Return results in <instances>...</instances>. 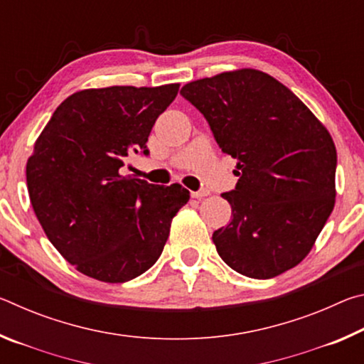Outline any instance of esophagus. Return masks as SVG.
Wrapping results in <instances>:
<instances>
[{"label": "esophagus", "instance_id": "34e87169", "mask_svg": "<svg viewBox=\"0 0 364 364\" xmlns=\"http://www.w3.org/2000/svg\"><path fill=\"white\" fill-rule=\"evenodd\" d=\"M210 194V191L208 189H200V191H191V197H194V199H202V197H205Z\"/></svg>", "mask_w": 364, "mask_h": 364}]
</instances>
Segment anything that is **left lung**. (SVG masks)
<instances>
[{"label":"left lung","mask_w":364,"mask_h":364,"mask_svg":"<svg viewBox=\"0 0 364 364\" xmlns=\"http://www.w3.org/2000/svg\"><path fill=\"white\" fill-rule=\"evenodd\" d=\"M221 151L237 160L236 188L221 197L232 220L213 232L234 271L269 279L311 250L336 204L337 152L329 132L291 90L255 69L184 85Z\"/></svg>","instance_id":"8db88e82"}]
</instances>
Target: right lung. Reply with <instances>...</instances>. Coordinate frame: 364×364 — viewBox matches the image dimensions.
I'll return each mask as SVG.
<instances>
[{"label":"right lung","mask_w":364,"mask_h":364,"mask_svg":"<svg viewBox=\"0 0 364 364\" xmlns=\"http://www.w3.org/2000/svg\"><path fill=\"white\" fill-rule=\"evenodd\" d=\"M178 90L171 83L78 91L36 139L27 162L30 202L49 241L80 273L127 282L162 254L189 191L125 176L122 168L132 154H149L154 123Z\"/></svg>","instance_id":"add662e5"}]
</instances>
